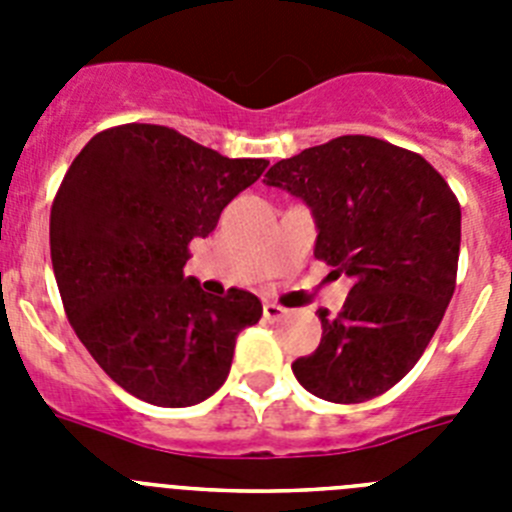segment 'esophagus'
Here are the masks:
<instances>
[{
	"label": "esophagus",
	"instance_id": "34e87169",
	"mask_svg": "<svg viewBox=\"0 0 512 512\" xmlns=\"http://www.w3.org/2000/svg\"><path fill=\"white\" fill-rule=\"evenodd\" d=\"M284 315H287V310H284L282 305H277V302H266L264 305V318L269 320V323H277Z\"/></svg>",
	"mask_w": 512,
	"mask_h": 512
}]
</instances>
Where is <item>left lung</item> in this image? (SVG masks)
<instances>
[{
	"label": "left lung",
	"mask_w": 512,
	"mask_h": 512,
	"mask_svg": "<svg viewBox=\"0 0 512 512\" xmlns=\"http://www.w3.org/2000/svg\"><path fill=\"white\" fill-rule=\"evenodd\" d=\"M269 187L310 205L315 259L354 287L323 338L292 364L320 400L356 405L392 390L418 364L456 287L461 207L420 153L372 135H341L274 164Z\"/></svg>",
	"instance_id": "left-lung-1"
}]
</instances>
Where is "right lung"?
Segmentation results:
<instances>
[{
	"label": "right lung",
	"instance_id": "obj_1",
	"mask_svg": "<svg viewBox=\"0 0 512 512\" xmlns=\"http://www.w3.org/2000/svg\"><path fill=\"white\" fill-rule=\"evenodd\" d=\"M266 158H225L164 125L94 135L51 207V261L79 341L125 392L189 408L228 379L235 338L259 323V297L202 292L184 277L189 243L215 230Z\"/></svg>",
	"mask_w": 512,
	"mask_h": 512
}]
</instances>
